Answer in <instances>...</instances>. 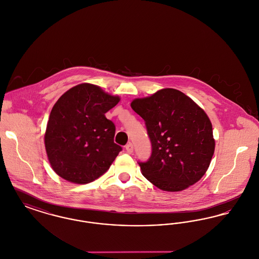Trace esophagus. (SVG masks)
<instances>
[{
  "mask_svg": "<svg viewBox=\"0 0 259 259\" xmlns=\"http://www.w3.org/2000/svg\"><path fill=\"white\" fill-rule=\"evenodd\" d=\"M125 149H126V151H127L129 154H131V153H133L134 147H133V145H132L131 143H129V144H127V145L125 146Z\"/></svg>",
  "mask_w": 259,
  "mask_h": 259,
  "instance_id": "34e87169",
  "label": "esophagus"
}]
</instances>
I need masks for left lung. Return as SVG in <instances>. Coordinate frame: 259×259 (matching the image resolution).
<instances>
[{
	"label": "left lung",
	"mask_w": 259,
	"mask_h": 259,
	"mask_svg": "<svg viewBox=\"0 0 259 259\" xmlns=\"http://www.w3.org/2000/svg\"><path fill=\"white\" fill-rule=\"evenodd\" d=\"M131 108L145 120L151 155L139 162L143 176L165 191H182L205 175L214 152L208 115L185 93L164 88Z\"/></svg>",
	"instance_id": "8db88e82"
}]
</instances>
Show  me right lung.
I'll return each instance as SVG.
<instances>
[{"instance_id":"right-lung-1","label":"right lung","mask_w":259,"mask_h":259,"mask_svg":"<svg viewBox=\"0 0 259 259\" xmlns=\"http://www.w3.org/2000/svg\"><path fill=\"white\" fill-rule=\"evenodd\" d=\"M119 100L90 83L74 87L58 99L45 135L49 161L58 176L84 185L109 170L122 148L114 144L115 126L105 113Z\"/></svg>"}]
</instances>
